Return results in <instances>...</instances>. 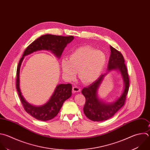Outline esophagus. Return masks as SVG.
<instances>
[{"instance_id":"1","label":"esophagus","mask_w":150,"mask_h":150,"mask_svg":"<svg viewBox=\"0 0 150 150\" xmlns=\"http://www.w3.org/2000/svg\"><path fill=\"white\" fill-rule=\"evenodd\" d=\"M72 91L74 93H76V92H79L81 91V88L77 86H74L72 88Z\"/></svg>"}]
</instances>
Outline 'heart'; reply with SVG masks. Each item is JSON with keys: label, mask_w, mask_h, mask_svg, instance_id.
<instances>
[{"label": "heart", "mask_w": 150, "mask_h": 150, "mask_svg": "<svg viewBox=\"0 0 150 150\" xmlns=\"http://www.w3.org/2000/svg\"><path fill=\"white\" fill-rule=\"evenodd\" d=\"M107 62L105 54L89 46L76 49L69 59L63 58L61 68L65 78L71 81L75 78L76 72L82 82L91 83L101 74Z\"/></svg>", "instance_id": "b5f03b06"}]
</instances>
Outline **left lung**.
I'll list each match as a JSON object with an SVG mask.
<instances>
[{
    "label": "left lung",
    "instance_id": "8db88e82",
    "mask_svg": "<svg viewBox=\"0 0 150 150\" xmlns=\"http://www.w3.org/2000/svg\"><path fill=\"white\" fill-rule=\"evenodd\" d=\"M111 55L109 59L107 72L101 75L94 82L83 88L82 93L86 101L83 107V112L86 117L93 121H103L113 117L124 105L128 92L129 81L125 61L122 54L110 46ZM112 70H119L121 73L125 85L123 92L117 100L112 103H105L99 100L97 96V89L104 76Z\"/></svg>",
    "mask_w": 150,
    "mask_h": 150
}]
</instances>
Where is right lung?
<instances>
[{"label":"right lung","instance_id":"1","mask_svg":"<svg viewBox=\"0 0 150 150\" xmlns=\"http://www.w3.org/2000/svg\"><path fill=\"white\" fill-rule=\"evenodd\" d=\"M74 39L73 36H62L50 34L42 35L26 47L20 59L16 71V89L25 110L38 120L49 121L58 115L64 103L72 95V85L71 83L58 85L52 95L46 104L38 107L31 105L25 100L19 86V74L22 62L25 56L41 50L51 51L58 58H60L67 44L72 42Z\"/></svg>","mask_w":150,"mask_h":150}]
</instances>
